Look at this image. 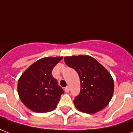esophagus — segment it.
Listing matches in <instances>:
<instances>
[{
    "instance_id": "1",
    "label": "esophagus",
    "mask_w": 133,
    "mask_h": 133,
    "mask_svg": "<svg viewBox=\"0 0 133 133\" xmlns=\"http://www.w3.org/2000/svg\"><path fill=\"white\" fill-rule=\"evenodd\" d=\"M64 91H65L66 92H68L69 91V86L66 87L65 88H64Z\"/></svg>"
}]
</instances>
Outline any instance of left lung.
Returning a JSON list of instances; mask_svg holds the SVG:
<instances>
[{
  "label": "left lung",
  "instance_id": "1",
  "mask_svg": "<svg viewBox=\"0 0 133 133\" xmlns=\"http://www.w3.org/2000/svg\"><path fill=\"white\" fill-rule=\"evenodd\" d=\"M64 59L66 64L79 76L81 92L74 100L78 110L92 114L105 108L114 89V80L108 71L90 56H71Z\"/></svg>",
  "mask_w": 133,
  "mask_h": 133
}]
</instances>
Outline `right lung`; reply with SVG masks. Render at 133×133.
Segmentation results:
<instances>
[{
  "label": "right lung",
  "instance_id": "right-lung-1",
  "mask_svg": "<svg viewBox=\"0 0 133 133\" xmlns=\"http://www.w3.org/2000/svg\"><path fill=\"white\" fill-rule=\"evenodd\" d=\"M62 58H42L22 74L18 81L17 92L22 103L30 110L45 113L56 108L64 91L52 76V71Z\"/></svg>",
  "mask_w": 133,
  "mask_h": 133
}]
</instances>
